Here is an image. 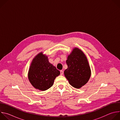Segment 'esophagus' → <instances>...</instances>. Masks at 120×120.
Listing matches in <instances>:
<instances>
[{"label": "esophagus", "mask_w": 120, "mask_h": 120, "mask_svg": "<svg viewBox=\"0 0 120 120\" xmlns=\"http://www.w3.org/2000/svg\"><path fill=\"white\" fill-rule=\"evenodd\" d=\"M63 74H64V71L63 70H61L60 71V75H63Z\"/></svg>", "instance_id": "1"}]
</instances>
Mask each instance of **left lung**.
I'll return each mask as SVG.
<instances>
[{"mask_svg": "<svg viewBox=\"0 0 120 120\" xmlns=\"http://www.w3.org/2000/svg\"><path fill=\"white\" fill-rule=\"evenodd\" d=\"M67 69L64 71L65 77L75 88H80L89 81L91 69L87 59L80 49L75 47L66 61Z\"/></svg>", "mask_w": 120, "mask_h": 120, "instance_id": "left-lung-1", "label": "left lung"}]
</instances>
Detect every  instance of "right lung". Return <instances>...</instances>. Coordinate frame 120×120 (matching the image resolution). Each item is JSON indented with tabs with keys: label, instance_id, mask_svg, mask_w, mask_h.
Masks as SVG:
<instances>
[{
	"label": "right lung",
	"instance_id": "add662e5",
	"mask_svg": "<svg viewBox=\"0 0 120 120\" xmlns=\"http://www.w3.org/2000/svg\"><path fill=\"white\" fill-rule=\"evenodd\" d=\"M60 74V71L49 62L47 56L41 52L33 59L28 77L34 87L45 91L52 86L56 77Z\"/></svg>",
	"mask_w": 120,
	"mask_h": 120
}]
</instances>
